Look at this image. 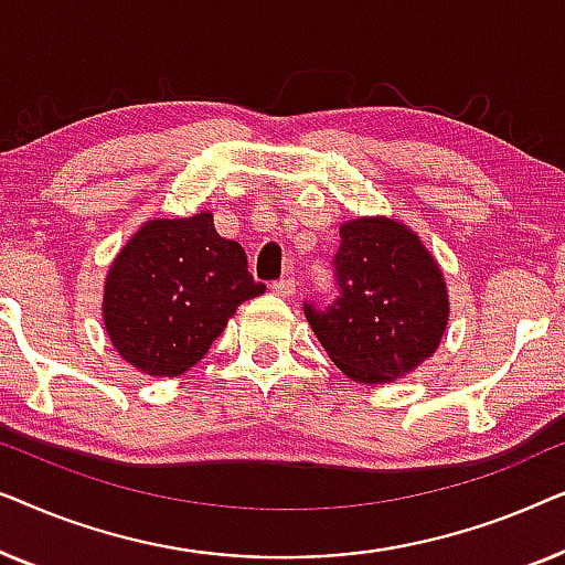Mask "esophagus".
<instances>
[{
	"instance_id": "34e87169",
	"label": "esophagus",
	"mask_w": 565,
	"mask_h": 565,
	"mask_svg": "<svg viewBox=\"0 0 565 565\" xmlns=\"http://www.w3.org/2000/svg\"><path fill=\"white\" fill-rule=\"evenodd\" d=\"M296 290H298V285L292 277H280V280L273 282V292H277V296H282V298L296 296Z\"/></svg>"
}]
</instances>
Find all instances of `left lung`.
Masks as SVG:
<instances>
[{
    "label": "left lung",
    "mask_w": 565,
    "mask_h": 565,
    "mask_svg": "<svg viewBox=\"0 0 565 565\" xmlns=\"http://www.w3.org/2000/svg\"><path fill=\"white\" fill-rule=\"evenodd\" d=\"M331 306L306 319L331 362L352 381L391 383L414 373L443 342L450 298L437 259L406 223L358 215L339 226Z\"/></svg>",
    "instance_id": "8db88e82"
}]
</instances>
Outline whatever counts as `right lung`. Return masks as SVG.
I'll return each mask as SVG.
<instances>
[{
    "instance_id": "right-lung-1",
    "label": "right lung",
    "mask_w": 565,
    "mask_h": 565,
    "mask_svg": "<svg viewBox=\"0 0 565 565\" xmlns=\"http://www.w3.org/2000/svg\"><path fill=\"white\" fill-rule=\"evenodd\" d=\"M262 292L242 244L218 236L211 211L151 218L107 269L103 321L115 352L138 373L177 377Z\"/></svg>"
}]
</instances>
